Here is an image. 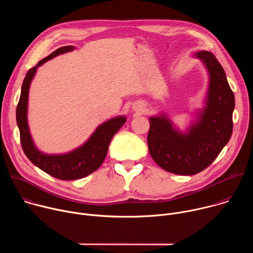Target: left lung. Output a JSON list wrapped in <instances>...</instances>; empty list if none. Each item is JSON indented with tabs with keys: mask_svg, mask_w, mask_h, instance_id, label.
I'll list each match as a JSON object with an SVG mask.
<instances>
[{
	"mask_svg": "<svg viewBox=\"0 0 253 253\" xmlns=\"http://www.w3.org/2000/svg\"><path fill=\"white\" fill-rule=\"evenodd\" d=\"M195 55L209 73L206 107L196 123L187 133H181L164 115L149 119L151 157L162 169L178 175H194L207 168L228 143L233 129L234 94L222 66L208 51Z\"/></svg>",
	"mask_w": 253,
	"mask_h": 253,
	"instance_id": "8db88e82",
	"label": "left lung"
}]
</instances>
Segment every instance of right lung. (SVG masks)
Wrapping results in <instances>:
<instances>
[{"mask_svg":"<svg viewBox=\"0 0 253 253\" xmlns=\"http://www.w3.org/2000/svg\"><path fill=\"white\" fill-rule=\"evenodd\" d=\"M73 49L74 47L72 46L61 47L28 71L23 81L21 96L16 110V119L24 153L34 165L61 180L80 179L97 170L106 158L112 137L127 120L124 116H119L104 122L96 129L84 145L67 154L47 155L36 148L30 135L27 121L28 95L31 81L39 66L60 54L70 52Z\"/></svg>","mask_w":253,"mask_h":253,"instance_id":"right-lung-1","label":"right lung"}]
</instances>
